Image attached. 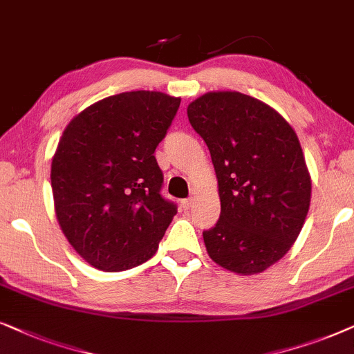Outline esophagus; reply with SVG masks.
<instances>
[{
	"instance_id": "34e87169",
	"label": "esophagus",
	"mask_w": 354,
	"mask_h": 354,
	"mask_svg": "<svg viewBox=\"0 0 354 354\" xmlns=\"http://www.w3.org/2000/svg\"><path fill=\"white\" fill-rule=\"evenodd\" d=\"M191 205H192V199H183L181 201V209L183 210H189Z\"/></svg>"
}]
</instances>
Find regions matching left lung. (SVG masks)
Wrapping results in <instances>:
<instances>
[{
  "mask_svg": "<svg viewBox=\"0 0 354 354\" xmlns=\"http://www.w3.org/2000/svg\"><path fill=\"white\" fill-rule=\"evenodd\" d=\"M187 118L209 147L220 220L204 232L212 261L238 275L279 262L299 236L310 205V174L290 122L257 98L207 92Z\"/></svg>",
  "mask_w": 354,
  "mask_h": 354,
  "instance_id": "1",
  "label": "left lung"
}]
</instances>
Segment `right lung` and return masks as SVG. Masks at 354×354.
<instances>
[{
  "instance_id": "obj_1",
  "label": "right lung",
  "mask_w": 354,
  "mask_h": 354,
  "mask_svg": "<svg viewBox=\"0 0 354 354\" xmlns=\"http://www.w3.org/2000/svg\"><path fill=\"white\" fill-rule=\"evenodd\" d=\"M180 103L155 91L118 93L75 115L59 138L51 160L56 218L74 251L98 270L149 261L176 215L160 196L153 152Z\"/></svg>"
}]
</instances>
